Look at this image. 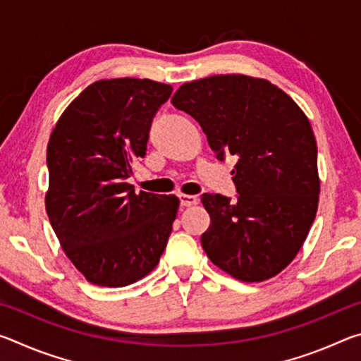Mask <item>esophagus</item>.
Here are the masks:
<instances>
[{
	"instance_id": "34e87169",
	"label": "esophagus",
	"mask_w": 361,
	"mask_h": 361,
	"mask_svg": "<svg viewBox=\"0 0 361 361\" xmlns=\"http://www.w3.org/2000/svg\"><path fill=\"white\" fill-rule=\"evenodd\" d=\"M199 202L197 195H191V194H180V204L183 207H192Z\"/></svg>"
}]
</instances>
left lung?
<instances>
[{
  "label": "left lung",
  "instance_id": "8db88e82",
  "mask_svg": "<svg viewBox=\"0 0 361 361\" xmlns=\"http://www.w3.org/2000/svg\"><path fill=\"white\" fill-rule=\"evenodd\" d=\"M172 105L199 122L218 159L239 157V197L204 194L210 226L200 242L213 264L242 282H264L295 259L319 209L312 126L267 79L215 75L180 85Z\"/></svg>",
  "mask_w": 361,
  "mask_h": 361
}]
</instances>
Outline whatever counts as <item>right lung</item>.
Here are the masks:
<instances>
[{
    "label": "right lung",
    "mask_w": 361,
    "mask_h": 361,
    "mask_svg": "<svg viewBox=\"0 0 361 361\" xmlns=\"http://www.w3.org/2000/svg\"><path fill=\"white\" fill-rule=\"evenodd\" d=\"M172 85L100 79L60 116L47 143L46 212L65 255L85 280L118 288L159 264L178 212L176 195L135 192L127 178Z\"/></svg>",
    "instance_id": "1"
}]
</instances>
